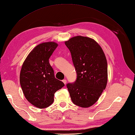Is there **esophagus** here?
Listing matches in <instances>:
<instances>
[{
  "label": "esophagus",
  "instance_id": "1",
  "mask_svg": "<svg viewBox=\"0 0 135 135\" xmlns=\"http://www.w3.org/2000/svg\"><path fill=\"white\" fill-rule=\"evenodd\" d=\"M62 81H63V83L65 84V85H66V83H67L66 80H62Z\"/></svg>",
  "mask_w": 135,
  "mask_h": 135
}]
</instances>
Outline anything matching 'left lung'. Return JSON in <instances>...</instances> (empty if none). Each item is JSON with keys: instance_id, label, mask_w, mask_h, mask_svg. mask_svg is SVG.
<instances>
[{"instance_id": "8db88e82", "label": "left lung", "mask_w": 135, "mask_h": 135, "mask_svg": "<svg viewBox=\"0 0 135 135\" xmlns=\"http://www.w3.org/2000/svg\"><path fill=\"white\" fill-rule=\"evenodd\" d=\"M71 52L77 77L67 88L71 99L82 108L92 106L105 89L108 65L104 51L94 39L78 35L65 42Z\"/></svg>"}]
</instances>
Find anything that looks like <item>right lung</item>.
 Returning a JSON list of instances; mask_svg holds the SVG:
<instances>
[{
    "label": "right lung",
    "instance_id": "1",
    "mask_svg": "<svg viewBox=\"0 0 135 135\" xmlns=\"http://www.w3.org/2000/svg\"><path fill=\"white\" fill-rule=\"evenodd\" d=\"M58 46L46 42L35 46L25 59L20 73V84L27 100L38 108H46L54 101V93L65 86L55 78L49 59Z\"/></svg>",
    "mask_w": 135,
    "mask_h": 135
}]
</instances>
